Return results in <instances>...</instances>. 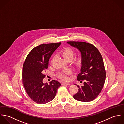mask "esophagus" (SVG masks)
Wrapping results in <instances>:
<instances>
[{"label":"esophagus","mask_w":124,"mask_h":124,"mask_svg":"<svg viewBox=\"0 0 124 124\" xmlns=\"http://www.w3.org/2000/svg\"><path fill=\"white\" fill-rule=\"evenodd\" d=\"M61 84L62 85H70V84L65 83V82H63Z\"/></svg>","instance_id":"1"}]
</instances>
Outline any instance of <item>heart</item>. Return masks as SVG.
Here are the masks:
<instances>
[{"label":"heart","instance_id":"obj_1","mask_svg":"<svg viewBox=\"0 0 124 124\" xmlns=\"http://www.w3.org/2000/svg\"><path fill=\"white\" fill-rule=\"evenodd\" d=\"M60 54L66 61H71L73 58V56L74 55V52L72 49L70 48H66L61 51ZM81 62H82L81 57H78L77 58L74 59L73 63L76 66H79L81 63ZM70 73V71L67 70L64 72L59 73L58 74V76L59 78L61 79L68 80L69 78L67 77V75L69 74Z\"/></svg>","mask_w":124,"mask_h":124}]
</instances>
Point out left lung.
<instances>
[{
  "instance_id": "obj_1",
  "label": "left lung",
  "mask_w": 124,
  "mask_h": 124,
  "mask_svg": "<svg viewBox=\"0 0 124 124\" xmlns=\"http://www.w3.org/2000/svg\"><path fill=\"white\" fill-rule=\"evenodd\" d=\"M67 43L78 49L81 54V72L77 78L78 81H84V85H77L78 91L73 98L82 102L91 101L101 93L105 81L106 71L102 57L98 49L89 43L68 41Z\"/></svg>"
}]
</instances>
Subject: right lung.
Segmentation results:
<instances>
[{"instance_id": "add662e5", "label": "right lung", "mask_w": 124, "mask_h": 124, "mask_svg": "<svg viewBox=\"0 0 124 124\" xmlns=\"http://www.w3.org/2000/svg\"><path fill=\"white\" fill-rule=\"evenodd\" d=\"M60 44L61 42L39 45L33 48L25 59L23 67V84L28 96L37 103L45 104L52 101L61 85L55 80L49 84L42 81L49 60Z\"/></svg>"}]
</instances>
